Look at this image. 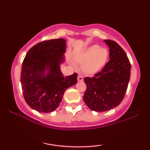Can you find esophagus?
I'll return each mask as SVG.
<instances>
[{
    "label": "esophagus",
    "mask_w": 150,
    "mask_h": 150,
    "mask_svg": "<svg viewBox=\"0 0 150 150\" xmlns=\"http://www.w3.org/2000/svg\"><path fill=\"white\" fill-rule=\"evenodd\" d=\"M77 81H78V82H82V81H83V77H82V75H79L78 77H77Z\"/></svg>",
    "instance_id": "1"
}]
</instances>
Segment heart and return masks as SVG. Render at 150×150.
Listing matches in <instances>:
<instances>
[{
  "label": "heart",
  "mask_w": 150,
  "mask_h": 150,
  "mask_svg": "<svg viewBox=\"0 0 150 150\" xmlns=\"http://www.w3.org/2000/svg\"><path fill=\"white\" fill-rule=\"evenodd\" d=\"M108 58V51L98 45L89 46L79 53L75 60L83 64L82 70L87 75H93L104 66Z\"/></svg>",
  "instance_id": "obj_1"
}]
</instances>
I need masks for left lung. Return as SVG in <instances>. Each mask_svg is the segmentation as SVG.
Masks as SVG:
<instances>
[{
	"label": "left lung",
	"instance_id": "1",
	"mask_svg": "<svg viewBox=\"0 0 150 150\" xmlns=\"http://www.w3.org/2000/svg\"><path fill=\"white\" fill-rule=\"evenodd\" d=\"M109 48V61L87 85L84 101L89 109L103 112L118 106L124 98L130 77L131 65L123 49L111 40H104Z\"/></svg>",
	"mask_w": 150,
	"mask_h": 150
}]
</instances>
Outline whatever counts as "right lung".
Returning <instances> with one entry per match:
<instances>
[{
    "instance_id": "1",
    "label": "right lung",
    "mask_w": 150,
    "mask_h": 150,
    "mask_svg": "<svg viewBox=\"0 0 150 150\" xmlns=\"http://www.w3.org/2000/svg\"><path fill=\"white\" fill-rule=\"evenodd\" d=\"M66 40L51 39L36 44L22 65L21 85L27 104L38 112H52L59 106L65 91L77 83V75L64 76Z\"/></svg>"
}]
</instances>
